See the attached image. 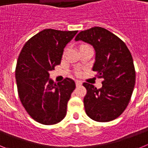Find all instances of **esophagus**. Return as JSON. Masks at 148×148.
Here are the masks:
<instances>
[{
	"label": "esophagus",
	"instance_id": "obj_1",
	"mask_svg": "<svg viewBox=\"0 0 148 148\" xmlns=\"http://www.w3.org/2000/svg\"><path fill=\"white\" fill-rule=\"evenodd\" d=\"M82 84V82L81 81H78V80H75V85L76 87H78V86H81Z\"/></svg>",
	"mask_w": 148,
	"mask_h": 148
}]
</instances>
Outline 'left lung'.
<instances>
[{
	"instance_id": "1",
	"label": "left lung",
	"mask_w": 148,
	"mask_h": 148,
	"mask_svg": "<svg viewBox=\"0 0 148 148\" xmlns=\"http://www.w3.org/2000/svg\"><path fill=\"white\" fill-rule=\"evenodd\" d=\"M75 40H83L95 51L92 70L104 79L102 87L83 84L87 89L84 98L85 112L99 122L116 119L127 107L136 82V72L131 53L124 41L102 27L82 31Z\"/></svg>"
}]
</instances>
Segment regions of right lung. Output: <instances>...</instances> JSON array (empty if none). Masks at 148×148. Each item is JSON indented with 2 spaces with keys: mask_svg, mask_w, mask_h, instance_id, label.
<instances>
[{
  "mask_svg": "<svg viewBox=\"0 0 148 148\" xmlns=\"http://www.w3.org/2000/svg\"><path fill=\"white\" fill-rule=\"evenodd\" d=\"M77 32L46 29L27 40L18 56V95L28 114L40 124L55 125L66 116L75 82L66 78L56 83L49 72L61 64L64 49Z\"/></svg>",
  "mask_w": 148,
  "mask_h": 148,
  "instance_id": "add662e5",
  "label": "right lung"
}]
</instances>
